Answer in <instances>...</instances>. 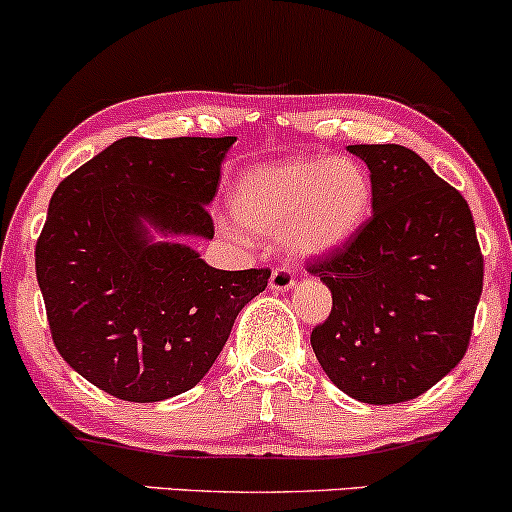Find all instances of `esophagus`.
<instances>
[{
	"instance_id": "esophagus-1",
	"label": "esophagus",
	"mask_w": 512,
	"mask_h": 512,
	"mask_svg": "<svg viewBox=\"0 0 512 512\" xmlns=\"http://www.w3.org/2000/svg\"><path fill=\"white\" fill-rule=\"evenodd\" d=\"M291 286H294V272L286 267L274 269L272 277H269V289H272L274 294H284V291H289Z\"/></svg>"
}]
</instances>
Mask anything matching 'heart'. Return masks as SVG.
Instances as JSON below:
<instances>
[{
    "instance_id": "heart-1",
    "label": "heart",
    "mask_w": 512,
    "mask_h": 512,
    "mask_svg": "<svg viewBox=\"0 0 512 512\" xmlns=\"http://www.w3.org/2000/svg\"><path fill=\"white\" fill-rule=\"evenodd\" d=\"M372 196L367 170L350 157H291L240 174L230 209L245 228L284 235L291 252L318 257L355 238Z\"/></svg>"
}]
</instances>
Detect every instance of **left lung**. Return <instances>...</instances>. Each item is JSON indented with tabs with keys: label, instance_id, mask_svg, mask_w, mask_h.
<instances>
[{
	"label": "left lung",
	"instance_id": "8db88e82",
	"mask_svg": "<svg viewBox=\"0 0 512 512\" xmlns=\"http://www.w3.org/2000/svg\"><path fill=\"white\" fill-rule=\"evenodd\" d=\"M374 216L308 272L333 294L311 347L328 379L372 406L418 398L462 362L484 289L464 196L403 145H350Z\"/></svg>",
	"mask_w": 512,
	"mask_h": 512
}]
</instances>
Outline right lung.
<instances>
[{
    "instance_id": "1",
    "label": "right lung",
    "mask_w": 512,
    "mask_h": 512,
    "mask_svg": "<svg viewBox=\"0 0 512 512\" xmlns=\"http://www.w3.org/2000/svg\"><path fill=\"white\" fill-rule=\"evenodd\" d=\"M235 138H121L55 189L36 277L60 357L97 389L155 403L194 389L269 269L206 265Z\"/></svg>"
}]
</instances>
